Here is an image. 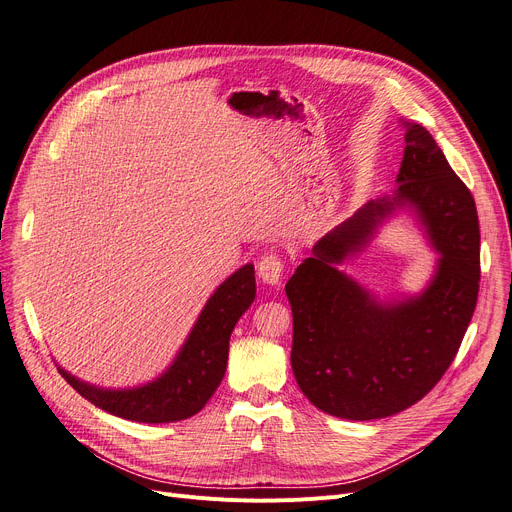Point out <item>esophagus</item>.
Wrapping results in <instances>:
<instances>
[{"label":"esophagus","instance_id":"1","mask_svg":"<svg viewBox=\"0 0 512 512\" xmlns=\"http://www.w3.org/2000/svg\"><path fill=\"white\" fill-rule=\"evenodd\" d=\"M284 265L278 255H263L257 263V276L267 286H278L282 280Z\"/></svg>","mask_w":512,"mask_h":512}]
</instances>
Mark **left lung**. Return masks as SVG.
Here are the masks:
<instances>
[{"label":"left lung","instance_id":"obj_1","mask_svg":"<svg viewBox=\"0 0 512 512\" xmlns=\"http://www.w3.org/2000/svg\"><path fill=\"white\" fill-rule=\"evenodd\" d=\"M400 126L396 191L317 240L286 282L294 378L311 405L340 419H382L421 400L450 367L477 303L475 201L432 134L409 120ZM398 214L412 215L439 259L421 291L380 300L341 265Z\"/></svg>","mask_w":512,"mask_h":512}]
</instances>
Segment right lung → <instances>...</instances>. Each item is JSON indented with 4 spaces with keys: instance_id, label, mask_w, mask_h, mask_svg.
Returning <instances> with one entry per match:
<instances>
[{
    "instance_id": "1",
    "label": "right lung",
    "mask_w": 512,
    "mask_h": 512,
    "mask_svg": "<svg viewBox=\"0 0 512 512\" xmlns=\"http://www.w3.org/2000/svg\"><path fill=\"white\" fill-rule=\"evenodd\" d=\"M255 267L247 263L213 290L172 363L151 382L103 388L76 378L62 365L64 380L95 407L139 423H174L197 415L218 390L228 365L236 321L255 301Z\"/></svg>"
}]
</instances>
